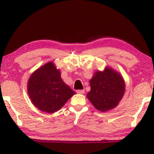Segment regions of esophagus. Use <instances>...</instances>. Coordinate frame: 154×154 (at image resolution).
<instances>
[{
  "label": "esophagus",
  "instance_id": "34e87169",
  "mask_svg": "<svg viewBox=\"0 0 154 154\" xmlns=\"http://www.w3.org/2000/svg\"><path fill=\"white\" fill-rule=\"evenodd\" d=\"M84 92H85L84 90H77V93L80 94H84Z\"/></svg>",
  "mask_w": 154,
  "mask_h": 154
}]
</instances>
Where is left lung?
I'll return each mask as SVG.
<instances>
[{
    "mask_svg": "<svg viewBox=\"0 0 154 154\" xmlns=\"http://www.w3.org/2000/svg\"><path fill=\"white\" fill-rule=\"evenodd\" d=\"M90 84L91 90L87 98L97 110L102 112L116 107L126 89L123 77L110 66H106L103 71H96Z\"/></svg>",
    "mask_w": 154,
    "mask_h": 154,
    "instance_id": "obj_1",
    "label": "left lung"
}]
</instances>
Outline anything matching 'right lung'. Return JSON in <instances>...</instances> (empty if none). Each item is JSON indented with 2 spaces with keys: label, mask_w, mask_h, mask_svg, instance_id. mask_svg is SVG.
Returning a JSON list of instances; mask_svg holds the SVG:
<instances>
[{
  "label": "right lung",
  "mask_w": 154,
  "mask_h": 154,
  "mask_svg": "<svg viewBox=\"0 0 154 154\" xmlns=\"http://www.w3.org/2000/svg\"><path fill=\"white\" fill-rule=\"evenodd\" d=\"M31 102L41 111L53 113L75 94L61 78L60 71L48 62L31 74L27 83Z\"/></svg>",
  "instance_id": "right-lung-1"
}]
</instances>
